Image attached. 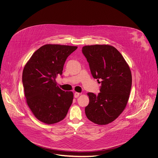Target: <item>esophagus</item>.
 Returning a JSON list of instances; mask_svg holds the SVG:
<instances>
[{"label": "esophagus", "instance_id": "1", "mask_svg": "<svg viewBox=\"0 0 158 158\" xmlns=\"http://www.w3.org/2000/svg\"><path fill=\"white\" fill-rule=\"evenodd\" d=\"M79 95H80V94L78 93V92H75V93L74 94V97H75V98H77V97H79Z\"/></svg>", "mask_w": 158, "mask_h": 158}]
</instances>
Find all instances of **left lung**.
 <instances>
[{"label":"left lung","mask_w":158,"mask_h":158,"mask_svg":"<svg viewBox=\"0 0 158 158\" xmlns=\"http://www.w3.org/2000/svg\"><path fill=\"white\" fill-rule=\"evenodd\" d=\"M82 51L92 75L97 81H101L98 95L88 93L89 102L85 109L86 115L95 124H108L127 105L132 83L130 69L121 54L111 45H85Z\"/></svg>","instance_id":"left-lung-1"}]
</instances>
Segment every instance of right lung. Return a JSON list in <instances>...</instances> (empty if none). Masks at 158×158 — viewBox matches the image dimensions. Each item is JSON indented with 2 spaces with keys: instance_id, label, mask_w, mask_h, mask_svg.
Returning <instances> with one entry per match:
<instances>
[{
  "instance_id": "obj_1",
  "label": "right lung",
  "mask_w": 158,
  "mask_h": 158,
  "mask_svg": "<svg viewBox=\"0 0 158 158\" xmlns=\"http://www.w3.org/2000/svg\"><path fill=\"white\" fill-rule=\"evenodd\" d=\"M77 48L43 45L23 68V83L27 105L38 120L47 124L63 120L72 104L73 92L61 90L57 86L56 78L61 75L66 60Z\"/></svg>"
}]
</instances>
